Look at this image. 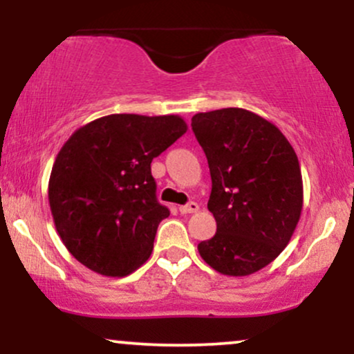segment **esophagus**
Here are the masks:
<instances>
[{"mask_svg": "<svg viewBox=\"0 0 354 354\" xmlns=\"http://www.w3.org/2000/svg\"><path fill=\"white\" fill-rule=\"evenodd\" d=\"M200 209V206H198V203H194V201H191V203H188V205H183V206H180V211L183 214H189V213H196V211Z\"/></svg>", "mask_w": 354, "mask_h": 354, "instance_id": "1", "label": "esophagus"}]
</instances>
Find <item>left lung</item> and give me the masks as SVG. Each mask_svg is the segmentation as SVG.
<instances>
[{
    "label": "left lung",
    "instance_id": "obj_1",
    "mask_svg": "<svg viewBox=\"0 0 354 354\" xmlns=\"http://www.w3.org/2000/svg\"><path fill=\"white\" fill-rule=\"evenodd\" d=\"M191 128L208 160L216 219L198 251L218 273L253 274L278 258L301 216L298 156L271 121L243 108L198 113Z\"/></svg>",
    "mask_w": 354,
    "mask_h": 354
}]
</instances>
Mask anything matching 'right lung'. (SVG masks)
Returning <instances> with one entry per match:
<instances>
[{
    "label": "right lung",
    "instance_id": "1",
    "mask_svg": "<svg viewBox=\"0 0 354 354\" xmlns=\"http://www.w3.org/2000/svg\"><path fill=\"white\" fill-rule=\"evenodd\" d=\"M188 129L178 115H108L81 126L53 165L48 200L61 241L103 276H126L153 251L169 209L156 200L151 174Z\"/></svg>",
    "mask_w": 354,
    "mask_h": 354
}]
</instances>
